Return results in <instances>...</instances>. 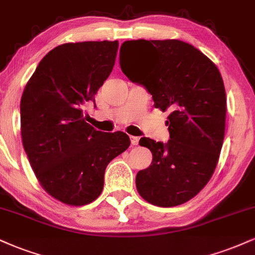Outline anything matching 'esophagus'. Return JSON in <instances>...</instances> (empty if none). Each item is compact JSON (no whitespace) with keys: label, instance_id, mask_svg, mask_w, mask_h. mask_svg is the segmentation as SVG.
<instances>
[{"label":"esophagus","instance_id":"34e87169","mask_svg":"<svg viewBox=\"0 0 255 255\" xmlns=\"http://www.w3.org/2000/svg\"><path fill=\"white\" fill-rule=\"evenodd\" d=\"M139 140H140V137L130 136V142H131V145H133V146H136L137 143H139Z\"/></svg>","mask_w":255,"mask_h":255}]
</instances>
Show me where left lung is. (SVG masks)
I'll list each match as a JSON object with an SVG mask.
<instances>
[{"instance_id":"left-lung-1","label":"left lung","mask_w":255,"mask_h":255,"mask_svg":"<svg viewBox=\"0 0 255 255\" xmlns=\"http://www.w3.org/2000/svg\"><path fill=\"white\" fill-rule=\"evenodd\" d=\"M120 66L152 95L155 108L172 112L167 142L139 141L153 160L137 172V191L158 207L185 203L209 182L222 148L227 98L219 69L188 42L143 39L122 44Z\"/></svg>"}]
</instances>
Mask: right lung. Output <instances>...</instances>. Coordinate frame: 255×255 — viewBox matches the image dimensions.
Returning <instances> with one entry per match:
<instances>
[{
    "instance_id": "1",
    "label": "right lung",
    "mask_w": 255,
    "mask_h": 255,
    "mask_svg": "<svg viewBox=\"0 0 255 255\" xmlns=\"http://www.w3.org/2000/svg\"><path fill=\"white\" fill-rule=\"evenodd\" d=\"M119 41L64 44L40 60L20 103L23 148L41 186L58 201L85 205L103 190L108 164L130 145L124 131L84 121L82 107L109 77Z\"/></svg>"
}]
</instances>
